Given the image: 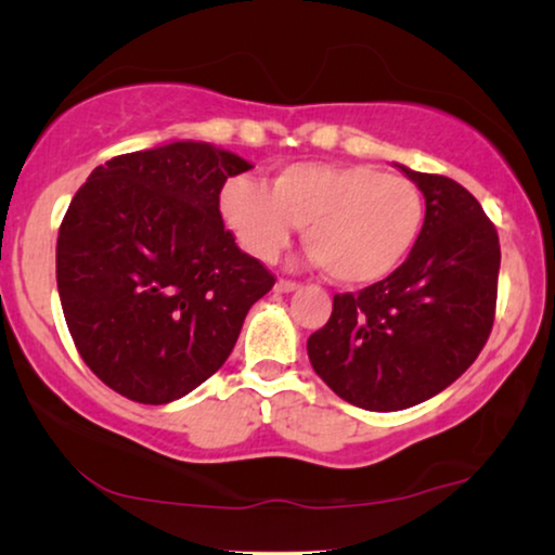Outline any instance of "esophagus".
I'll use <instances>...</instances> for the list:
<instances>
[{
    "mask_svg": "<svg viewBox=\"0 0 555 555\" xmlns=\"http://www.w3.org/2000/svg\"><path fill=\"white\" fill-rule=\"evenodd\" d=\"M275 291L278 293H295V291H300V283H295V280H278Z\"/></svg>",
    "mask_w": 555,
    "mask_h": 555,
    "instance_id": "obj_1",
    "label": "esophagus"
}]
</instances>
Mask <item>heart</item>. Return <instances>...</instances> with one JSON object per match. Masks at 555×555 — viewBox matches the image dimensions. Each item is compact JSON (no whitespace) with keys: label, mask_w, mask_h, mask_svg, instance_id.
Returning a JSON list of instances; mask_svg holds the SVG:
<instances>
[{"label":"heart","mask_w":555,"mask_h":555,"mask_svg":"<svg viewBox=\"0 0 555 555\" xmlns=\"http://www.w3.org/2000/svg\"><path fill=\"white\" fill-rule=\"evenodd\" d=\"M219 211L242 249L262 262L275 260L302 227L310 260L346 285L389 278L412 255L427 217L414 181L374 166L328 164L287 166L270 189L230 179Z\"/></svg>","instance_id":"b5f03b06"}]
</instances>
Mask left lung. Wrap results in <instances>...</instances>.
<instances>
[{
  "instance_id": "1",
  "label": "left lung",
  "mask_w": 555,
  "mask_h": 555,
  "mask_svg": "<svg viewBox=\"0 0 555 555\" xmlns=\"http://www.w3.org/2000/svg\"><path fill=\"white\" fill-rule=\"evenodd\" d=\"M401 171L427 204L420 242L389 278L333 295L328 323L308 338L315 374L369 412L422 404L457 382L495 321V224L454 179Z\"/></svg>"
}]
</instances>
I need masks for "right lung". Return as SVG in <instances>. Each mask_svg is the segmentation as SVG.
<instances>
[{
  "mask_svg": "<svg viewBox=\"0 0 555 555\" xmlns=\"http://www.w3.org/2000/svg\"><path fill=\"white\" fill-rule=\"evenodd\" d=\"M253 164L173 141L95 166L57 234V293L88 369L120 397L169 404L222 369L247 310L275 285L219 215Z\"/></svg>",
  "mask_w": 555,
  "mask_h": 555,
  "instance_id": "obj_1",
  "label": "right lung"
}]
</instances>
